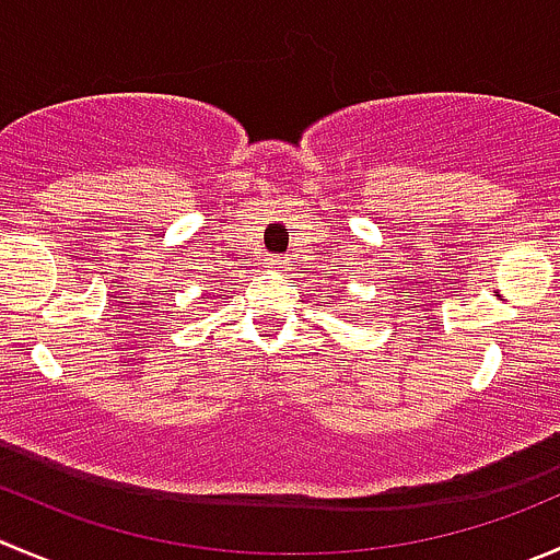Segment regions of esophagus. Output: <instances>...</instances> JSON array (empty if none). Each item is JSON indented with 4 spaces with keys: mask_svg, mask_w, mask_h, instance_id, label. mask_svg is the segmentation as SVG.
I'll return each mask as SVG.
<instances>
[{
    "mask_svg": "<svg viewBox=\"0 0 560 560\" xmlns=\"http://www.w3.org/2000/svg\"><path fill=\"white\" fill-rule=\"evenodd\" d=\"M273 265H281V262H276V259H273Z\"/></svg>",
    "mask_w": 560,
    "mask_h": 560,
    "instance_id": "34e87169",
    "label": "esophagus"
}]
</instances>
